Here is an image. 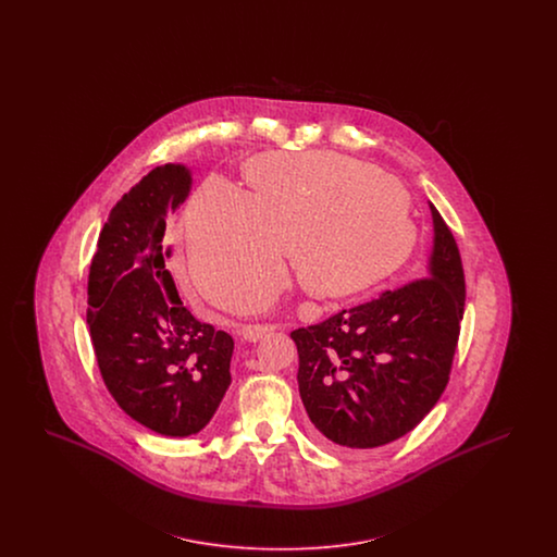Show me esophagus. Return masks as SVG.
Here are the masks:
<instances>
[{
	"mask_svg": "<svg viewBox=\"0 0 557 557\" xmlns=\"http://www.w3.org/2000/svg\"><path fill=\"white\" fill-rule=\"evenodd\" d=\"M275 327L273 325H263V323H255V325H242L239 327V336L246 341V343H259L267 332H273Z\"/></svg>",
	"mask_w": 557,
	"mask_h": 557,
	"instance_id": "esophagus-1",
	"label": "esophagus"
}]
</instances>
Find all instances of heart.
Wrapping results in <instances>:
<instances>
[{
	"label": "heart",
	"mask_w": 557,
	"mask_h": 557,
	"mask_svg": "<svg viewBox=\"0 0 557 557\" xmlns=\"http://www.w3.org/2000/svg\"><path fill=\"white\" fill-rule=\"evenodd\" d=\"M248 180L250 191L212 175L187 209L189 269L219 305L273 282L282 250L307 290L343 298L388 277L416 246L405 187L368 162L336 152L269 154L250 162ZM273 294L261 286L234 302L257 311Z\"/></svg>",
	"instance_id": "obj_1"
}]
</instances>
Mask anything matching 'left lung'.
<instances>
[{
	"mask_svg": "<svg viewBox=\"0 0 557 557\" xmlns=\"http://www.w3.org/2000/svg\"><path fill=\"white\" fill-rule=\"evenodd\" d=\"M432 250L420 280L298 327V391L319 445L373 449L411 432L449 382L466 305L459 248L430 202Z\"/></svg>",
	"mask_w": 557,
	"mask_h": 557,
	"instance_id": "8db88e82",
	"label": "left lung"
}]
</instances>
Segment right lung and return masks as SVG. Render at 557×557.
<instances>
[{
  "label": "right lung",
  "instance_id": "obj_1",
  "mask_svg": "<svg viewBox=\"0 0 557 557\" xmlns=\"http://www.w3.org/2000/svg\"><path fill=\"white\" fill-rule=\"evenodd\" d=\"M186 164H162L110 211L89 267L87 325L110 395L162 436L198 434L232 384L234 338L184 307L166 269V214L189 196Z\"/></svg>",
  "mask_w": 557,
  "mask_h": 557
}]
</instances>
